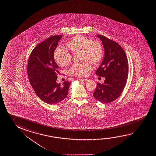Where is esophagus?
Segmentation results:
<instances>
[{"instance_id": "obj_1", "label": "esophagus", "mask_w": 156, "mask_h": 156, "mask_svg": "<svg viewBox=\"0 0 156 156\" xmlns=\"http://www.w3.org/2000/svg\"><path fill=\"white\" fill-rule=\"evenodd\" d=\"M79 81H80V82H87V81L88 80V79H79Z\"/></svg>"}]
</instances>
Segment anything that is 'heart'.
I'll use <instances>...</instances> for the list:
<instances>
[{"label":"heart","instance_id":"1","mask_svg":"<svg viewBox=\"0 0 156 156\" xmlns=\"http://www.w3.org/2000/svg\"><path fill=\"white\" fill-rule=\"evenodd\" d=\"M67 47L72 52L80 51L82 63L74 64L70 69L72 75L79 77H85L92 70L90 62L94 65L99 64L103 58V48L97 41H92L84 36L78 35L70 40ZM54 59L57 64L61 67H66L71 60V55L66 49L58 47L54 51Z\"/></svg>","mask_w":156,"mask_h":156}]
</instances>
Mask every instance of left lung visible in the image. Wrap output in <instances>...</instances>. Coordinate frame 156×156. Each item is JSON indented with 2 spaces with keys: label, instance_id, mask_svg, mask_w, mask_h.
I'll use <instances>...</instances> for the list:
<instances>
[{
  "label": "left lung",
  "instance_id": "1",
  "mask_svg": "<svg viewBox=\"0 0 156 156\" xmlns=\"http://www.w3.org/2000/svg\"><path fill=\"white\" fill-rule=\"evenodd\" d=\"M97 37L102 42L105 56L96 74L105 79L103 84L97 83L93 96L100 102L108 103L116 100L125 87L128 62L120 44L105 36L97 35Z\"/></svg>",
  "mask_w": 156,
  "mask_h": 156
}]
</instances>
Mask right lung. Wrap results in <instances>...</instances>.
Listing matches in <instances>:
<instances>
[{"instance_id": "add662e5", "label": "right lung", "mask_w": 156, "mask_h": 156, "mask_svg": "<svg viewBox=\"0 0 156 156\" xmlns=\"http://www.w3.org/2000/svg\"><path fill=\"white\" fill-rule=\"evenodd\" d=\"M62 35H55L42 41L31 53L28 64L29 82L42 101L49 105L60 102L67 96L71 83H56L58 65L54 58V51Z\"/></svg>"}]
</instances>
